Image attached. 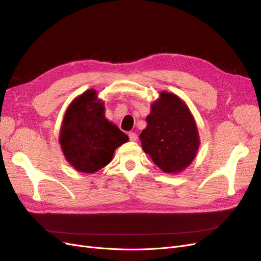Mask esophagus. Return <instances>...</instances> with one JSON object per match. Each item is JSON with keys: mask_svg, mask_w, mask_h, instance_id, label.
<instances>
[{"mask_svg": "<svg viewBox=\"0 0 261 261\" xmlns=\"http://www.w3.org/2000/svg\"><path fill=\"white\" fill-rule=\"evenodd\" d=\"M128 137H129V140H130V141H137V139H138L137 134L133 133V132L128 134Z\"/></svg>", "mask_w": 261, "mask_h": 261, "instance_id": "esophagus-1", "label": "esophagus"}]
</instances>
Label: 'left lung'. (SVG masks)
<instances>
[{
    "label": "left lung",
    "instance_id": "obj_1",
    "mask_svg": "<svg viewBox=\"0 0 261 261\" xmlns=\"http://www.w3.org/2000/svg\"><path fill=\"white\" fill-rule=\"evenodd\" d=\"M139 138L143 151L168 174H177L194 160L201 144L193 115L176 94L161 91L151 104Z\"/></svg>",
    "mask_w": 261,
    "mask_h": 261
}]
</instances>
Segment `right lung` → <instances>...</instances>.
<instances>
[{
    "label": "right lung",
    "mask_w": 261,
    "mask_h": 261,
    "mask_svg": "<svg viewBox=\"0 0 261 261\" xmlns=\"http://www.w3.org/2000/svg\"><path fill=\"white\" fill-rule=\"evenodd\" d=\"M58 141L72 168L92 174L113 160L115 151L128 141V136L106 119L105 102L96 90L89 89L68 106Z\"/></svg>",
    "instance_id": "obj_1"
}]
</instances>
